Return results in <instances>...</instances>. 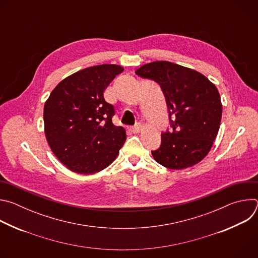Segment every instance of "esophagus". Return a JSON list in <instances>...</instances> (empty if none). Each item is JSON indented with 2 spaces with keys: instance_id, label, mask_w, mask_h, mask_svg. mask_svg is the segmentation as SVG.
Masks as SVG:
<instances>
[{
  "instance_id": "esophagus-1",
  "label": "esophagus",
  "mask_w": 258,
  "mask_h": 258,
  "mask_svg": "<svg viewBox=\"0 0 258 258\" xmlns=\"http://www.w3.org/2000/svg\"><path fill=\"white\" fill-rule=\"evenodd\" d=\"M142 130H143V124L142 123H137L135 126L132 127V132L135 133V134L140 133Z\"/></svg>"
}]
</instances>
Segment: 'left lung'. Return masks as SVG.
Instances as JSON below:
<instances>
[{
    "label": "left lung",
    "instance_id": "8db88e82",
    "mask_svg": "<svg viewBox=\"0 0 258 258\" xmlns=\"http://www.w3.org/2000/svg\"><path fill=\"white\" fill-rule=\"evenodd\" d=\"M136 73L160 85L173 130L161 135L160 148L152 151L154 159L175 170L199 163L209 153L222 119L215 85L202 73L168 61L147 63Z\"/></svg>",
    "mask_w": 258,
    "mask_h": 258
}]
</instances>
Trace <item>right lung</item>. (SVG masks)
<instances>
[{
  "mask_svg": "<svg viewBox=\"0 0 258 258\" xmlns=\"http://www.w3.org/2000/svg\"><path fill=\"white\" fill-rule=\"evenodd\" d=\"M123 71L116 64L95 65L67 77L51 92L44 106L47 142L68 169L82 174L111 164L126 140L122 126L112 122L114 108L104 92Z\"/></svg>",
  "mask_w": 258,
  "mask_h": 258,
  "instance_id": "right-lung-1",
  "label": "right lung"
}]
</instances>
